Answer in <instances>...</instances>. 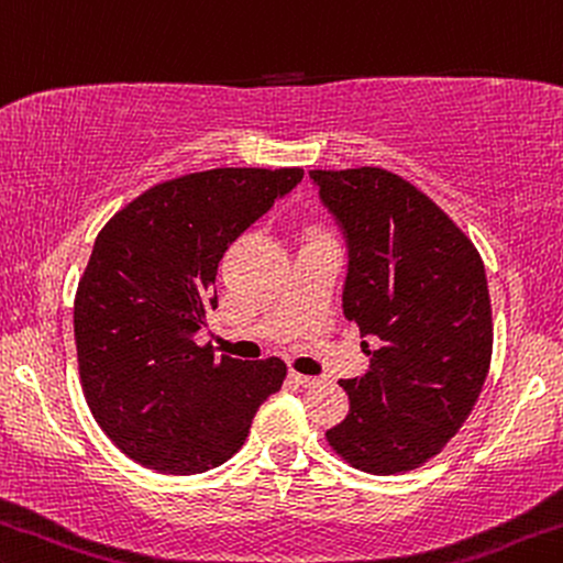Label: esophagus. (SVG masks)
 <instances>
[{"label":"esophagus","mask_w":563,"mask_h":563,"mask_svg":"<svg viewBox=\"0 0 563 563\" xmlns=\"http://www.w3.org/2000/svg\"><path fill=\"white\" fill-rule=\"evenodd\" d=\"M289 379L294 385H301V387H314L319 379L317 377H309V375H299V372H289Z\"/></svg>","instance_id":"1"}]
</instances>
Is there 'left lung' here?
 Wrapping results in <instances>:
<instances>
[{
	"instance_id": "1",
	"label": "left lung",
	"mask_w": 563,
	"mask_h": 563,
	"mask_svg": "<svg viewBox=\"0 0 563 563\" xmlns=\"http://www.w3.org/2000/svg\"><path fill=\"white\" fill-rule=\"evenodd\" d=\"M309 178L347 241L344 317L379 340L367 350L365 375L340 379L350 412L327 440L360 471L420 468L468 420L490 367L481 254L445 211L390 170H309Z\"/></svg>"
}]
</instances>
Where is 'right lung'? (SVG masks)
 <instances>
[{"instance_id": "obj_1", "label": "right lung", "mask_w": 563, "mask_h": 563, "mask_svg": "<svg viewBox=\"0 0 563 563\" xmlns=\"http://www.w3.org/2000/svg\"><path fill=\"white\" fill-rule=\"evenodd\" d=\"M301 178V168L188 173L137 196L95 239L75 294L77 365L95 422L135 463L216 468L282 390L279 357L216 360L194 336L219 307L223 252Z\"/></svg>"}]
</instances>
